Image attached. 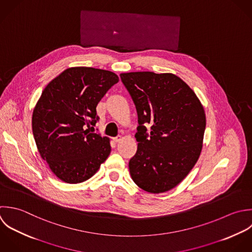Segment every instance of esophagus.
I'll list each match as a JSON object with an SVG mask.
<instances>
[{
    "label": "esophagus",
    "instance_id": "1",
    "mask_svg": "<svg viewBox=\"0 0 252 252\" xmlns=\"http://www.w3.org/2000/svg\"><path fill=\"white\" fill-rule=\"evenodd\" d=\"M122 138H123V136H122V135H118V136L114 137L113 139H114V141H115V142H120V141L122 140Z\"/></svg>",
    "mask_w": 252,
    "mask_h": 252
}]
</instances>
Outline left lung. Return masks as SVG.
Here are the masks:
<instances>
[{
  "label": "left lung",
  "mask_w": 252,
  "mask_h": 252,
  "mask_svg": "<svg viewBox=\"0 0 252 252\" xmlns=\"http://www.w3.org/2000/svg\"><path fill=\"white\" fill-rule=\"evenodd\" d=\"M120 76L138 117L137 151L128 163L131 179L145 191H168L199 158L206 126L204 109L192 89L173 73L136 71Z\"/></svg>",
  "instance_id": "1"
}]
</instances>
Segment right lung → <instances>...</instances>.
Here are the masks:
<instances>
[{
    "label": "right lung",
    "instance_id": "add662e5",
    "mask_svg": "<svg viewBox=\"0 0 252 252\" xmlns=\"http://www.w3.org/2000/svg\"><path fill=\"white\" fill-rule=\"evenodd\" d=\"M118 81L112 71L76 66L43 90L32 115L33 136L42 159L63 182L90 179L110 155L109 138L89 129L99 120L98 103Z\"/></svg>",
    "mask_w": 252,
    "mask_h": 252
}]
</instances>
